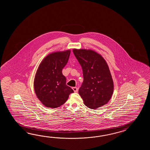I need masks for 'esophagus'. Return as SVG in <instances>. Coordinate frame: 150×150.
<instances>
[{
  "instance_id": "34e87169",
  "label": "esophagus",
  "mask_w": 150,
  "mask_h": 150,
  "mask_svg": "<svg viewBox=\"0 0 150 150\" xmlns=\"http://www.w3.org/2000/svg\"><path fill=\"white\" fill-rule=\"evenodd\" d=\"M72 89L74 90V92H78V88L76 87H72Z\"/></svg>"
}]
</instances>
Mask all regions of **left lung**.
I'll return each mask as SVG.
<instances>
[{"mask_svg": "<svg viewBox=\"0 0 150 150\" xmlns=\"http://www.w3.org/2000/svg\"><path fill=\"white\" fill-rule=\"evenodd\" d=\"M73 52L83 69V81L79 94L84 104L93 109L107 104L112 98L114 83L105 59L90 49H74Z\"/></svg>", "mask_w": 150, "mask_h": 150, "instance_id": "obj_1", "label": "left lung"}]
</instances>
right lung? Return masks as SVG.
<instances>
[{"instance_id":"obj_1","label":"right lung","mask_w":150,"mask_h":150,"mask_svg":"<svg viewBox=\"0 0 150 150\" xmlns=\"http://www.w3.org/2000/svg\"><path fill=\"white\" fill-rule=\"evenodd\" d=\"M71 51H57L48 54L39 65L34 87L39 100L45 107L56 108L67 101L74 90L66 85L62 70L67 64Z\"/></svg>"}]
</instances>
